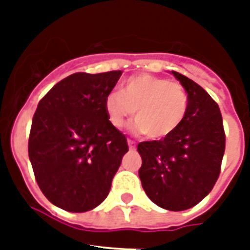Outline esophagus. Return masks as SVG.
I'll return each mask as SVG.
<instances>
[{
  "label": "esophagus",
  "instance_id": "obj_1",
  "mask_svg": "<svg viewBox=\"0 0 250 250\" xmlns=\"http://www.w3.org/2000/svg\"><path fill=\"white\" fill-rule=\"evenodd\" d=\"M127 143H128L129 149H135V146H136V144H135V141L131 140V139H128V140H127Z\"/></svg>",
  "mask_w": 250,
  "mask_h": 250
}]
</instances>
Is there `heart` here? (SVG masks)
Returning a JSON list of instances; mask_svg holds the SVG:
<instances>
[{
	"label": "heart",
	"instance_id": "b5f03b06",
	"mask_svg": "<svg viewBox=\"0 0 250 250\" xmlns=\"http://www.w3.org/2000/svg\"><path fill=\"white\" fill-rule=\"evenodd\" d=\"M105 110L114 127L122 128L135 114L133 129L136 132L148 133L152 139H162L174 133L184 121L188 94L179 82L139 74L123 82L121 92L106 96Z\"/></svg>",
	"mask_w": 250,
	"mask_h": 250
}]
</instances>
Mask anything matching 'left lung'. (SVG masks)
<instances>
[{
	"mask_svg": "<svg viewBox=\"0 0 250 250\" xmlns=\"http://www.w3.org/2000/svg\"><path fill=\"white\" fill-rule=\"evenodd\" d=\"M171 74L188 93V110L174 133L137 145L145 193L171 211L193 208L210 193L221 172L226 135L219 106L202 86L176 71Z\"/></svg>",
	"mask_w": 250,
	"mask_h": 250,
	"instance_id": "obj_1",
	"label": "left lung"
}]
</instances>
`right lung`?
Listing matches in <instances>:
<instances>
[{
  "mask_svg": "<svg viewBox=\"0 0 250 250\" xmlns=\"http://www.w3.org/2000/svg\"><path fill=\"white\" fill-rule=\"evenodd\" d=\"M122 71L76 72L41 98L33 115L28 156L36 182L53 205L84 213L101 204L128 152L109 121L106 96Z\"/></svg>",
  "mask_w": 250,
  "mask_h": 250,
  "instance_id": "1",
  "label": "right lung"
}]
</instances>
